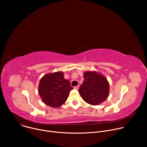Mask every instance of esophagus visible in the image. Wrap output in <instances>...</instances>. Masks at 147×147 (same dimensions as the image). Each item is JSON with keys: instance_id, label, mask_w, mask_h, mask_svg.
Masks as SVG:
<instances>
[{"instance_id": "1", "label": "esophagus", "mask_w": 147, "mask_h": 147, "mask_svg": "<svg viewBox=\"0 0 147 147\" xmlns=\"http://www.w3.org/2000/svg\"><path fill=\"white\" fill-rule=\"evenodd\" d=\"M74 88L76 89V90H78L79 88V86H74Z\"/></svg>"}]
</instances>
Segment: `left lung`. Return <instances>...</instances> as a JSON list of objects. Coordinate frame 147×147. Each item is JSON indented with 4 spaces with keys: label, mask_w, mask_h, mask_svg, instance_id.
Segmentation results:
<instances>
[{
    "label": "left lung",
    "mask_w": 147,
    "mask_h": 147,
    "mask_svg": "<svg viewBox=\"0 0 147 147\" xmlns=\"http://www.w3.org/2000/svg\"><path fill=\"white\" fill-rule=\"evenodd\" d=\"M84 78L78 89L84 100L92 105H96L107 99L109 85L105 77L94 71H87L84 74Z\"/></svg>",
    "instance_id": "1"
}]
</instances>
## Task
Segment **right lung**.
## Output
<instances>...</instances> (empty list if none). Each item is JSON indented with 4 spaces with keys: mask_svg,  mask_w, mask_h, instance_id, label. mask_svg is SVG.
<instances>
[{
    "mask_svg": "<svg viewBox=\"0 0 147 147\" xmlns=\"http://www.w3.org/2000/svg\"><path fill=\"white\" fill-rule=\"evenodd\" d=\"M73 89L69 81L64 78L63 73L56 72L47 74L40 79L38 91L46 105L56 108L65 103Z\"/></svg>",
    "mask_w": 147,
    "mask_h": 147,
    "instance_id": "obj_1",
    "label": "right lung"
}]
</instances>
